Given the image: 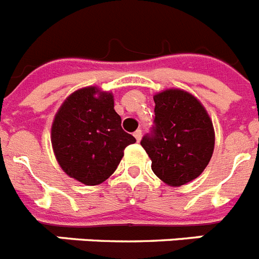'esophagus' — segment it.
I'll return each instance as SVG.
<instances>
[{
    "instance_id": "obj_1",
    "label": "esophagus",
    "mask_w": 259,
    "mask_h": 259,
    "mask_svg": "<svg viewBox=\"0 0 259 259\" xmlns=\"http://www.w3.org/2000/svg\"><path fill=\"white\" fill-rule=\"evenodd\" d=\"M134 136L135 139H136V141H140L141 136H143V135H141V130H136V131L134 132Z\"/></svg>"
}]
</instances>
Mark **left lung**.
I'll use <instances>...</instances> for the list:
<instances>
[{
  "label": "left lung",
  "instance_id": "1",
  "mask_svg": "<svg viewBox=\"0 0 259 259\" xmlns=\"http://www.w3.org/2000/svg\"><path fill=\"white\" fill-rule=\"evenodd\" d=\"M154 131L141 146L152 159V170L163 183L180 187L203 172L214 152L215 132L206 109L183 89L154 95Z\"/></svg>",
  "mask_w": 259,
  "mask_h": 259
}]
</instances>
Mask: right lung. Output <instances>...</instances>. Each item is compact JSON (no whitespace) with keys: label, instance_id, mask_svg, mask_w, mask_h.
<instances>
[{"label":"right lung","instance_id":"obj_1","mask_svg":"<svg viewBox=\"0 0 259 259\" xmlns=\"http://www.w3.org/2000/svg\"><path fill=\"white\" fill-rule=\"evenodd\" d=\"M114 110V96L97 87L77 89L66 98L52 124V146L61 168L85 185H97L116 170L128 145Z\"/></svg>","mask_w":259,"mask_h":259}]
</instances>
